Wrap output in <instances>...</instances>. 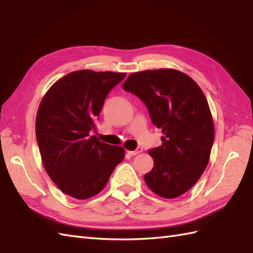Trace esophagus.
<instances>
[{
	"label": "esophagus",
	"mask_w": 253,
	"mask_h": 253,
	"mask_svg": "<svg viewBox=\"0 0 253 253\" xmlns=\"http://www.w3.org/2000/svg\"><path fill=\"white\" fill-rule=\"evenodd\" d=\"M141 151H142V148L139 147V148H137L136 150H133V151H127V153H128V154H130V155H132V157H133V155H137V154L140 153Z\"/></svg>",
	"instance_id": "1"
}]
</instances>
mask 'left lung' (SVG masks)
Instances as JSON below:
<instances>
[{
	"instance_id": "1",
	"label": "left lung",
	"mask_w": 253,
	"mask_h": 253,
	"mask_svg": "<svg viewBox=\"0 0 253 253\" xmlns=\"http://www.w3.org/2000/svg\"><path fill=\"white\" fill-rule=\"evenodd\" d=\"M123 89L147 105L162 146L151 149L153 169L144 181L166 199L184 195L196 185L209 163L214 124L206 95L188 75L171 68L130 74Z\"/></svg>"
}]
</instances>
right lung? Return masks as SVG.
Listing matches in <instances>:
<instances>
[{
  "label": "right lung",
  "instance_id": "right-lung-1",
  "mask_svg": "<svg viewBox=\"0 0 253 253\" xmlns=\"http://www.w3.org/2000/svg\"><path fill=\"white\" fill-rule=\"evenodd\" d=\"M125 76L90 69L69 73L52 84L38 109L42 164L55 185L78 200L98 195L125 157L123 147L90 135L106 95Z\"/></svg>",
  "mask_w": 253,
  "mask_h": 253
}]
</instances>
